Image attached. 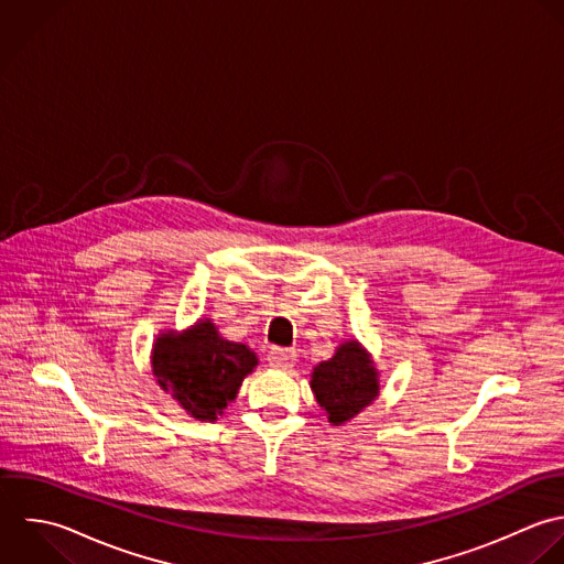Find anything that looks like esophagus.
Listing matches in <instances>:
<instances>
[{"label": "esophagus", "mask_w": 564, "mask_h": 564, "mask_svg": "<svg viewBox=\"0 0 564 564\" xmlns=\"http://www.w3.org/2000/svg\"><path fill=\"white\" fill-rule=\"evenodd\" d=\"M268 365L274 367V369H292L296 365V354L290 351V349H279V347H272L268 351Z\"/></svg>", "instance_id": "34e87169"}]
</instances>
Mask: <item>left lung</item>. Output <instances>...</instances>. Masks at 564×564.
Wrapping results in <instances>:
<instances>
[{
	"mask_svg": "<svg viewBox=\"0 0 564 564\" xmlns=\"http://www.w3.org/2000/svg\"><path fill=\"white\" fill-rule=\"evenodd\" d=\"M310 378L314 398L334 426L347 424L380 395V371L356 338L340 343L336 354L318 362Z\"/></svg>",
	"mask_w": 564,
	"mask_h": 564,
	"instance_id": "left-lung-1",
	"label": "left lung"
}]
</instances>
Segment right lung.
Wrapping results in <instances>:
<instances>
[{
	"mask_svg": "<svg viewBox=\"0 0 564 564\" xmlns=\"http://www.w3.org/2000/svg\"><path fill=\"white\" fill-rule=\"evenodd\" d=\"M257 365V354L243 343L226 340L210 318H199L184 332H160L151 347L158 387L199 422L224 415Z\"/></svg>",
	"mask_w": 564,
	"mask_h": 564,
	"instance_id": "add662e5",
	"label": "right lung"
}]
</instances>
